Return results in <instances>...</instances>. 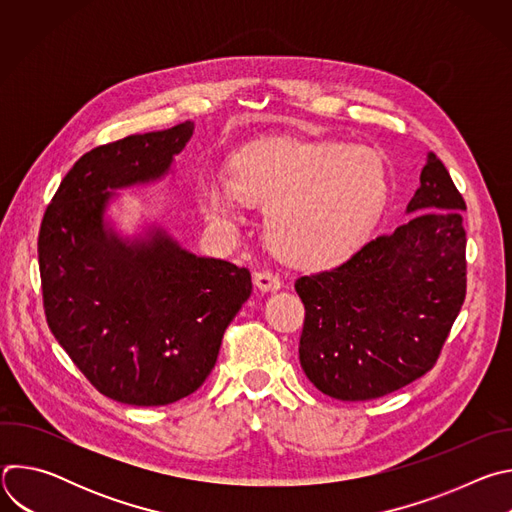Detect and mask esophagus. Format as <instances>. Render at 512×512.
Listing matches in <instances>:
<instances>
[{
    "label": "esophagus",
    "mask_w": 512,
    "mask_h": 512,
    "mask_svg": "<svg viewBox=\"0 0 512 512\" xmlns=\"http://www.w3.org/2000/svg\"><path fill=\"white\" fill-rule=\"evenodd\" d=\"M255 285L261 289V291H275L281 287V277L269 269H261L255 273L253 277Z\"/></svg>",
    "instance_id": "esophagus-1"
}]
</instances>
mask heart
<instances>
[{
	"label": "heart",
	"instance_id": "b5f03b06",
	"mask_svg": "<svg viewBox=\"0 0 512 512\" xmlns=\"http://www.w3.org/2000/svg\"><path fill=\"white\" fill-rule=\"evenodd\" d=\"M385 160L371 148L330 139L267 137L239 148L229 176L204 174L198 202L229 221L235 198L267 206L265 235L273 253L304 269L348 261L377 227L389 200Z\"/></svg>",
	"mask_w": 512,
	"mask_h": 512
}]
</instances>
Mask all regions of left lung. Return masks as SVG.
<instances>
[{
    "label": "left lung",
    "instance_id": "1",
    "mask_svg": "<svg viewBox=\"0 0 512 512\" xmlns=\"http://www.w3.org/2000/svg\"><path fill=\"white\" fill-rule=\"evenodd\" d=\"M466 202L435 154L409 221L342 265L298 277L300 364L324 395L369 401L433 369L466 298Z\"/></svg>",
    "mask_w": 512,
    "mask_h": 512
}]
</instances>
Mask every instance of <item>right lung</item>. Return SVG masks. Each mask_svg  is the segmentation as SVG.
Instances as JSON below:
<instances>
[{"label":"right lung","instance_id":"obj_1","mask_svg":"<svg viewBox=\"0 0 512 512\" xmlns=\"http://www.w3.org/2000/svg\"><path fill=\"white\" fill-rule=\"evenodd\" d=\"M192 131L186 121L87 152L40 225L48 328L87 381L119 403L158 407L192 395L253 291L249 269L196 257L162 229L123 241L105 225L113 190L168 174Z\"/></svg>","mask_w":512,"mask_h":512}]
</instances>
